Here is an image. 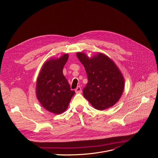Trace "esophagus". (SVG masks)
<instances>
[{
  "instance_id": "1",
  "label": "esophagus",
  "mask_w": 158,
  "mask_h": 158,
  "mask_svg": "<svg viewBox=\"0 0 158 158\" xmlns=\"http://www.w3.org/2000/svg\"><path fill=\"white\" fill-rule=\"evenodd\" d=\"M75 91L76 93H81L82 92V89L80 86H77V88L75 89Z\"/></svg>"
}]
</instances>
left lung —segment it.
I'll return each mask as SVG.
<instances>
[{"mask_svg":"<svg viewBox=\"0 0 158 158\" xmlns=\"http://www.w3.org/2000/svg\"><path fill=\"white\" fill-rule=\"evenodd\" d=\"M77 57L84 65L88 82L83 95L98 110L113 106L124 91V80L115 63L106 55L99 53L92 58L77 52Z\"/></svg>","mask_w":158,"mask_h":158,"instance_id":"left-lung-1","label":"left lung"}]
</instances>
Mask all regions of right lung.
Segmentation results:
<instances>
[{
    "label": "right lung",
    "instance_id": "1",
    "mask_svg": "<svg viewBox=\"0 0 158 158\" xmlns=\"http://www.w3.org/2000/svg\"><path fill=\"white\" fill-rule=\"evenodd\" d=\"M69 55L51 59L45 63L39 74L36 84V96L41 105L54 114L64 112L75 94L63 75V67Z\"/></svg>",
    "mask_w": 158,
    "mask_h": 158
}]
</instances>
